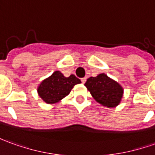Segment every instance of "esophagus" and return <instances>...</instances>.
I'll return each mask as SVG.
<instances>
[{"label": "esophagus", "instance_id": "obj_1", "mask_svg": "<svg viewBox=\"0 0 155 155\" xmlns=\"http://www.w3.org/2000/svg\"><path fill=\"white\" fill-rule=\"evenodd\" d=\"M86 81V78L84 77V78H81V82L82 83H85Z\"/></svg>", "mask_w": 155, "mask_h": 155}]
</instances>
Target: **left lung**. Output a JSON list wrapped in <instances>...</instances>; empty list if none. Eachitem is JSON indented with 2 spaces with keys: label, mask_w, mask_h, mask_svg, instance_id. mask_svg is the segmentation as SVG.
<instances>
[{
  "label": "left lung",
  "mask_w": 155,
  "mask_h": 155,
  "mask_svg": "<svg viewBox=\"0 0 155 155\" xmlns=\"http://www.w3.org/2000/svg\"><path fill=\"white\" fill-rule=\"evenodd\" d=\"M85 86L91 92L93 98L103 106L114 108L121 101L123 88L105 74L88 78Z\"/></svg>",
  "instance_id": "obj_1"
}]
</instances>
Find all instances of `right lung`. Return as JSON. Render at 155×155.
Listing matches in <instances>:
<instances>
[{
  "mask_svg": "<svg viewBox=\"0 0 155 155\" xmlns=\"http://www.w3.org/2000/svg\"><path fill=\"white\" fill-rule=\"evenodd\" d=\"M81 83V80L71 74L65 77L60 71H55L38 86V94L47 104H52L59 102L69 95L74 85Z\"/></svg>",
  "mask_w": 155,
  "mask_h": 155,
  "instance_id": "right-lung-1",
  "label": "right lung"
}]
</instances>
